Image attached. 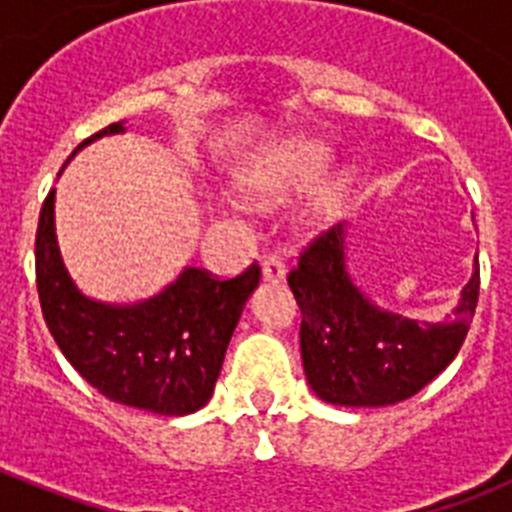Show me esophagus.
<instances>
[{
  "label": "esophagus",
  "instance_id": "1",
  "mask_svg": "<svg viewBox=\"0 0 512 512\" xmlns=\"http://www.w3.org/2000/svg\"><path fill=\"white\" fill-rule=\"evenodd\" d=\"M261 277H264L266 282H282V279L287 277L284 261L279 259V256H269V259H264V264H261Z\"/></svg>",
  "mask_w": 512,
  "mask_h": 512
}]
</instances>
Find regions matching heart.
Listing matches in <instances>:
<instances>
[{
	"mask_svg": "<svg viewBox=\"0 0 512 512\" xmlns=\"http://www.w3.org/2000/svg\"><path fill=\"white\" fill-rule=\"evenodd\" d=\"M333 161L330 148H325L318 140L295 138L287 140L277 151L264 156L253 174L248 176V189L261 192L266 197H279L287 192H300L318 182L325 169ZM356 187V176L348 169L336 171V174L325 179L323 187L315 192L310 202V220L312 223H330L346 210L351 192Z\"/></svg>",
	"mask_w": 512,
	"mask_h": 512,
	"instance_id": "1",
	"label": "heart"
}]
</instances>
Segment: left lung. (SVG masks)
<instances>
[{
	"instance_id": "1",
	"label": "left lung",
	"mask_w": 512,
	"mask_h": 512,
	"mask_svg": "<svg viewBox=\"0 0 512 512\" xmlns=\"http://www.w3.org/2000/svg\"><path fill=\"white\" fill-rule=\"evenodd\" d=\"M343 223L320 233L289 271L302 312L300 348L307 384L343 408H382L408 400L459 354L479 297V261L454 315L441 323L382 310L346 269Z\"/></svg>"
}]
</instances>
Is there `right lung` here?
I'll list each match as a JSON object with an SVG mask.
<instances>
[{"label":"right lung","instance_id":"add662e5","mask_svg":"<svg viewBox=\"0 0 512 512\" xmlns=\"http://www.w3.org/2000/svg\"><path fill=\"white\" fill-rule=\"evenodd\" d=\"M122 130V122H112L79 148ZM53 202L56 189L40 210L35 279L45 325L61 354L112 402L156 415L205 408L243 305L261 279L259 264L233 279L187 266L164 292L135 305L92 300L63 266Z\"/></svg>","mask_w":512,"mask_h":512}]
</instances>
